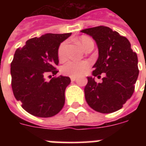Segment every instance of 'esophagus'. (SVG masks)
Segmentation results:
<instances>
[{
    "label": "esophagus",
    "mask_w": 146,
    "mask_h": 146,
    "mask_svg": "<svg viewBox=\"0 0 146 146\" xmlns=\"http://www.w3.org/2000/svg\"><path fill=\"white\" fill-rule=\"evenodd\" d=\"M70 78H71V80L74 81V80H77V77H71Z\"/></svg>",
    "instance_id": "esophagus-1"
}]
</instances>
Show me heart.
I'll return each mask as SVG.
<instances>
[{"mask_svg":"<svg viewBox=\"0 0 146 146\" xmlns=\"http://www.w3.org/2000/svg\"><path fill=\"white\" fill-rule=\"evenodd\" d=\"M78 42L82 47L86 49L90 44L94 45V42L91 38L82 36L78 39ZM67 42H62L58 49V56L60 60H65L67 58ZM90 64L88 61H77V60H69L62 66L61 72L64 74L71 77H77L83 74L88 69Z\"/></svg>","mask_w":146,"mask_h":146,"instance_id":"b5f03b06","label":"heart"}]
</instances>
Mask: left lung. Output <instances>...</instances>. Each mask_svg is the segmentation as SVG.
<instances>
[{"label":"left lung","mask_w":146,"mask_h":146,"mask_svg":"<svg viewBox=\"0 0 146 146\" xmlns=\"http://www.w3.org/2000/svg\"><path fill=\"white\" fill-rule=\"evenodd\" d=\"M92 36L99 49V58L93 68V75L88 77L84 89L88 104L101 113H111L121 108L133 94L139 74L137 55L131 48L129 40L106 26H97L81 31Z\"/></svg>","instance_id":"8db88e82"}]
</instances>
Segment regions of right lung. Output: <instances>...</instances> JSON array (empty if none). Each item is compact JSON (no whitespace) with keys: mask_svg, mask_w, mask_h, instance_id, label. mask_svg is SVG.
<instances>
[{"mask_svg":"<svg viewBox=\"0 0 146 146\" xmlns=\"http://www.w3.org/2000/svg\"><path fill=\"white\" fill-rule=\"evenodd\" d=\"M71 35L47 33L30 38L15 51L11 63L13 94L22 102V108L34 116H54L64 107L70 78L60 75L46 81L45 77L58 73V49Z\"/></svg>","mask_w":146,"mask_h":146,"instance_id":"obj_1","label":"right lung"}]
</instances>
